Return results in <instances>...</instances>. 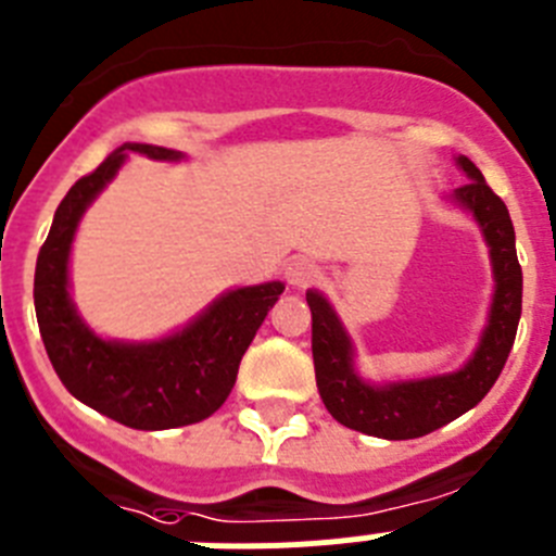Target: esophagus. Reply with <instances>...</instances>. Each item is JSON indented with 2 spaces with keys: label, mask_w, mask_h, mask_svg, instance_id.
<instances>
[{
  "label": "esophagus",
  "mask_w": 556,
  "mask_h": 556,
  "mask_svg": "<svg viewBox=\"0 0 556 556\" xmlns=\"http://www.w3.org/2000/svg\"><path fill=\"white\" fill-rule=\"evenodd\" d=\"M317 278H320V269H317V264L308 262V258H303V255H294L292 262L287 264V281L292 283V287H298V289L312 287Z\"/></svg>",
  "instance_id": "esophagus-1"
}]
</instances>
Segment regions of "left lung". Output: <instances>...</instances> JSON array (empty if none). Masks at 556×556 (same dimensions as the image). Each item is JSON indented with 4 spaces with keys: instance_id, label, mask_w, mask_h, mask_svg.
Masks as SVG:
<instances>
[{
    "instance_id": "obj_1",
    "label": "left lung",
    "mask_w": 556,
    "mask_h": 556,
    "mask_svg": "<svg viewBox=\"0 0 556 556\" xmlns=\"http://www.w3.org/2000/svg\"><path fill=\"white\" fill-rule=\"evenodd\" d=\"M468 184L454 189L451 203L479 225L493 267V301L473 353L459 370L404 381H367L356 370V345L337 308L317 289H308L312 356L317 390L333 420L381 440H415L473 409L501 376L513 351L520 320L523 273L515 253V228L504 200L484 184V175L465 155L456 159Z\"/></svg>"
}]
</instances>
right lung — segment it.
Masks as SVG:
<instances>
[{
    "label": "right lung",
    "mask_w": 556,
    "mask_h": 556,
    "mask_svg": "<svg viewBox=\"0 0 556 556\" xmlns=\"http://www.w3.org/2000/svg\"><path fill=\"white\" fill-rule=\"evenodd\" d=\"M132 152L169 164L186 159L178 150L127 141L91 175L77 180L58 205L38 253L33 298L49 362L80 404L130 429H178L200 424L225 404L236 384L239 362L281 298L283 283L228 289L194 320L166 337L144 342L100 337L72 301L68 258L83 214L119 175Z\"/></svg>",
    "instance_id": "obj_1"
}]
</instances>
